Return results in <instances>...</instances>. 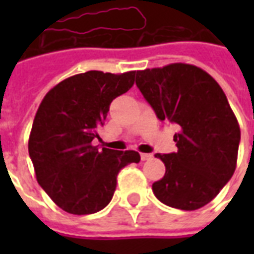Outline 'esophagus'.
Wrapping results in <instances>:
<instances>
[{
    "instance_id": "1",
    "label": "esophagus",
    "mask_w": 254,
    "mask_h": 254,
    "mask_svg": "<svg viewBox=\"0 0 254 254\" xmlns=\"http://www.w3.org/2000/svg\"><path fill=\"white\" fill-rule=\"evenodd\" d=\"M140 158H141V160H148L152 158V155L151 154H140Z\"/></svg>"
}]
</instances>
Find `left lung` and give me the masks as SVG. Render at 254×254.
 I'll use <instances>...</instances> for the list:
<instances>
[{
	"label": "left lung",
	"mask_w": 254,
	"mask_h": 254,
	"mask_svg": "<svg viewBox=\"0 0 254 254\" xmlns=\"http://www.w3.org/2000/svg\"><path fill=\"white\" fill-rule=\"evenodd\" d=\"M136 84L160 121L180 127L178 151L155 155L166 173L152 184L154 194L184 211L204 207L237 166L241 130L223 89L201 67L182 63L137 70Z\"/></svg>",
	"instance_id": "left-lung-1"
}]
</instances>
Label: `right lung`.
Listing matches in <instances>:
<instances>
[{"mask_svg": "<svg viewBox=\"0 0 254 254\" xmlns=\"http://www.w3.org/2000/svg\"><path fill=\"white\" fill-rule=\"evenodd\" d=\"M134 76L136 70L74 74L53 87L39 105L28 152L38 184L64 211L89 215L103 209L113 198L120 170L140 162L136 151L92 145L110 103L132 88Z\"/></svg>", "mask_w": 254, "mask_h": 254, "instance_id": "right-lung-1", "label": "right lung"}]
</instances>
